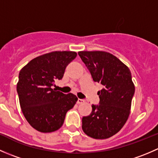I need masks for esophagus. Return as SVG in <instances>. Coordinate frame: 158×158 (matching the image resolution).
Wrapping results in <instances>:
<instances>
[{
	"label": "esophagus",
	"mask_w": 158,
	"mask_h": 158,
	"mask_svg": "<svg viewBox=\"0 0 158 158\" xmlns=\"http://www.w3.org/2000/svg\"><path fill=\"white\" fill-rule=\"evenodd\" d=\"M84 102H85V100L81 99V98H78V100H77L78 104H82V103H84Z\"/></svg>",
	"instance_id": "1"
}]
</instances>
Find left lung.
<instances>
[{
	"label": "left lung",
	"mask_w": 158,
	"mask_h": 158,
	"mask_svg": "<svg viewBox=\"0 0 158 158\" xmlns=\"http://www.w3.org/2000/svg\"><path fill=\"white\" fill-rule=\"evenodd\" d=\"M95 82L104 88L98 91V106L92 105L90 115L82 118L84 133L95 139H106L119 131L128 120L135 87L128 66L105 51L78 52Z\"/></svg>",
	"instance_id": "obj_1"
}]
</instances>
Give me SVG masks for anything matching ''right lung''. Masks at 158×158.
<instances>
[{
	"instance_id": "add662e5",
	"label": "right lung",
	"mask_w": 158,
	"mask_h": 158,
	"mask_svg": "<svg viewBox=\"0 0 158 158\" xmlns=\"http://www.w3.org/2000/svg\"><path fill=\"white\" fill-rule=\"evenodd\" d=\"M77 56L73 51H54L30 60L19 73L17 91L20 108L28 123L43 133L57 131L78 98L52 89Z\"/></svg>"
}]
</instances>
